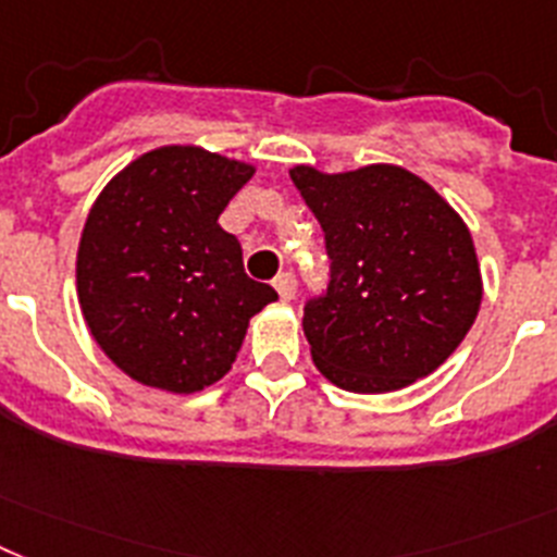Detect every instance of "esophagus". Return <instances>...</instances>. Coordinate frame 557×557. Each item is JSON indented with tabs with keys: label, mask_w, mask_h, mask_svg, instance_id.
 Here are the masks:
<instances>
[{
	"label": "esophagus",
	"mask_w": 557,
	"mask_h": 557,
	"mask_svg": "<svg viewBox=\"0 0 557 557\" xmlns=\"http://www.w3.org/2000/svg\"><path fill=\"white\" fill-rule=\"evenodd\" d=\"M274 288H277L280 300H294V294H297V277H294L292 271H283L274 277Z\"/></svg>",
	"instance_id": "esophagus-1"
}]
</instances>
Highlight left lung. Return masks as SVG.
<instances>
[{"label":"left lung","mask_w":557,"mask_h":557,"mask_svg":"<svg viewBox=\"0 0 557 557\" xmlns=\"http://www.w3.org/2000/svg\"><path fill=\"white\" fill-rule=\"evenodd\" d=\"M292 181L320 221L329 286L302 308L314 366L354 394H387L436 371L481 306V271L465 221L401 166Z\"/></svg>","instance_id":"8db88e82"}]
</instances>
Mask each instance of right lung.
<instances>
[{
	"instance_id": "1",
	"label": "right lung",
	"mask_w": 557,
	"mask_h": 557,
	"mask_svg": "<svg viewBox=\"0 0 557 557\" xmlns=\"http://www.w3.org/2000/svg\"><path fill=\"white\" fill-rule=\"evenodd\" d=\"M255 175L198 147L152 149L112 177L78 243V302L107 357L149 387L195 394L226 376L277 292L243 271L218 218Z\"/></svg>"
}]
</instances>
